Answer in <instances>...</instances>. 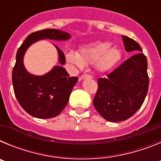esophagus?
Wrapping results in <instances>:
<instances>
[{
    "label": "esophagus",
    "instance_id": "obj_1",
    "mask_svg": "<svg viewBox=\"0 0 161 161\" xmlns=\"http://www.w3.org/2000/svg\"><path fill=\"white\" fill-rule=\"evenodd\" d=\"M80 78L84 80V79H88V78H92V76H91V75H89V74L85 73V74H83L81 76H80Z\"/></svg>",
    "mask_w": 161,
    "mask_h": 161
}]
</instances>
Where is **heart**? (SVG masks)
Masks as SVG:
<instances>
[{
    "mask_svg": "<svg viewBox=\"0 0 161 161\" xmlns=\"http://www.w3.org/2000/svg\"><path fill=\"white\" fill-rule=\"evenodd\" d=\"M111 46L109 42L91 43L80 48L78 54L68 52L66 59L79 68H82L85 64H96L98 70L105 72L114 66L122 57L120 50Z\"/></svg>",
    "mask_w": 161,
    "mask_h": 161,
    "instance_id": "1",
    "label": "heart"
}]
</instances>
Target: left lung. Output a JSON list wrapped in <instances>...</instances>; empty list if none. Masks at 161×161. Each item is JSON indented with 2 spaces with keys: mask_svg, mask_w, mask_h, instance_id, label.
I'll return each mask as SVG.
<instances>
[{
  "mask_svg": "<svg viewBox=\"0 0 161 161\" xmlns=\"http://www.w3.org/2000/svg\"><path fill=\"white\" fill-rule=\"evenodd\" d=\"M126 52H143L137 42L123 35ZM147 61L138 52L108 74L97 80L93 98L95 109L109 122H121L133 116L143 105L149 85Z\"/></svg>",
  "mask_w": 161,
  "mask_h": 161,
  "instance_id": "1",
  "label": "left lung"
}]
</instances>
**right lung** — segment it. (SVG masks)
<instances>
[{"instance_id":"add662e5","label":"right lung","mask_w":161,"mask_h":161,"mask_svg":"<svg viewBox=\"0 0 161 161\" xmlns=\"http://www.w3.org/2000/svg\"><path fill=\"white\" fill-rule=\"evenodd\" d=\"M69 38L70 35L67 32L55 29L42 30L31 33L18 48L12 74L14 94L22 109L33 117L51 119L59 114L68 104L78 77L69 76L62 66H55L43 76L31 75L24 68V54L31 44L40 39L67 40ZM55 47L59 53V63L64 64V54Z\"/></svg>"}]
</instances>
